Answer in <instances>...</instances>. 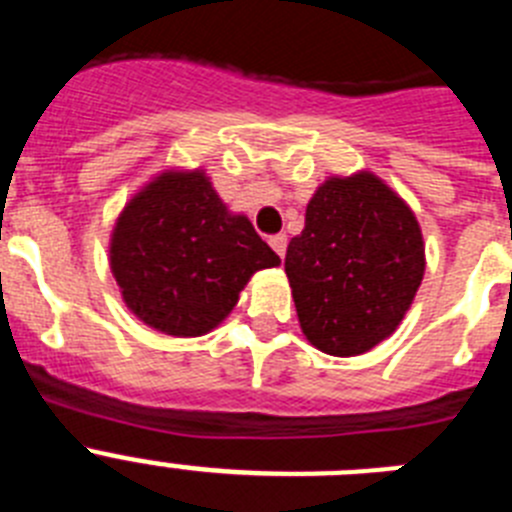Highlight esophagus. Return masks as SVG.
I'll use <instances>...</instances> for the list:
<instances>
[{
  "instance_id": "esophagus-1",
  "label": "esophagus",
  "mask_w": 512,
  "mask_h": 512,
  "mask_svg": "<svg viewBox=\"0 0 512 512\" xmlns=\"http://www.w3.org/2000/svg\"><path fill=\"white\" fill-rule=\"evenodd\" d=\"M269 246L274 248V251H277L279 256H282V259H284V253H287V235H284V233L271 235V238H269Z\"/></svg>"
}]
</instances>
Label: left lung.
<instances>
[{
    "mask_svg": "<svg viewBox=\"0 0 512 512\" xmlns=\"http://www.w3.org/2000/svg\"><path fill=\"white\" fill-rule=\"evenodd\" d=\"M300 328L330 356H359L390 338L425 274L418 217L374 171L328 176L284 259Z\"/></svg>",
    "mask_w": 512,
    "mask_h": 512,
    "instance_id": "8db88e82",
    "label": "left lung"
}]
</instances>
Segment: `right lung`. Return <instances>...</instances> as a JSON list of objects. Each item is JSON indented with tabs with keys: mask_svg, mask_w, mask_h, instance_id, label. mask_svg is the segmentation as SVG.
<instances>
[{
	"mask_svg": "<svg viewBox=\"0 0 512 512\" xmlns=\"http://www.w3.org/2000/svg\"><path fill=\"white\" fill-rule=\"evenodd\" d=\"M279 264L202 166L158 171L125 202L110 235V271L125 307L174 338L215 330L253 274Z\"/></svg>",
	"mask_w": 512,
	"mask_h": 512,
	"instance_id": "obj_1",
	"label": "right lung"
}]
</instances>
